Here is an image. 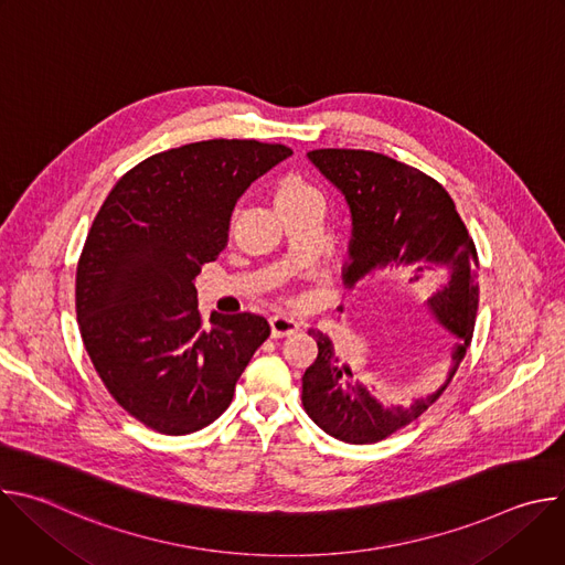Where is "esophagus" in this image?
<instances>
[{
	"label": "esophagus",
	"mask_w": 565,
	"mask_h": 565,
	"mask_svg": "<svg viewBox=\"0 0 565 565\" xmlns=\"http://www.w3.org/2000/svg\"><path fill=\"white\" fill-rule=\"evenodd\" d=\"M270 329H273V338H284V335H292L299 331V321L286 315H273L270 317Z\"/></svg>",
	"instance_id": "obj_1"
}]
</instances>
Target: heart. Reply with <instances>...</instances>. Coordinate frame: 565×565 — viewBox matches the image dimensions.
Masks as SVG:
<instances>
[{
	"label": "heart",
	"mask_w": 565,
	"mask_h": 565,
	"mask_svg": "<svg viewBox=\"0 0 565 565\" xmlns=\"http://www.w3.org/2000/svg\"><path fill=\"white\" fill-rule=\"evenodd\" d=\"M315 192L303 179L295 177V174H286L281 177L277 183H275V190H273V201H275V207H281V205H288V203H295L299 201L301 196Z\"/></svg>",
	"instance_id": "1"
}]
</instances>
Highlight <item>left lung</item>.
<instances>
[{
  "instance_id": "left-lung-1",
  "label": "left lung",
  "mask_w": 565,
  "mask_h": 565,
  "mask_svg": "<svg viewBox=\"0 0 565 565\" xmlns=\"http://www.w3.org/2000/svg\"><path fill=\"white\" fill-rule=\"evenodd\" d=\"M308 158L351 207V262L342 275L349 288L375 270L395 268H407L409 284L440 281L427 308L449 335V371L434 393L409 407L380 405L342 364L331 338L308 331L319 353L301 377L306 414L338 440L371 445L420 418L458 371L478 312V255L451 196L425 172L366 149H312Z\"/></svg>"
}]
</instances>
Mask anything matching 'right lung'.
<instances>
[{
  "label": "right lung",
  "instance_id": "1",
  "mask_svg": "<svg viewBox=\"0 0 565 565\" xmlns=\"http://www.w3.org/2000/svg\"><path fill=\"white\" fill-rule=\"evenodd\" d=\"M292 153L279 142L201 140L145 158L114 185L75 273V312L96 373L145 427L183 436L214 423L268 340L262 315H210L194 277L227 246L253 181Z\"/></svg>",
  "mask_w": 565,
  "mask_h": 565
}]
</instances>
